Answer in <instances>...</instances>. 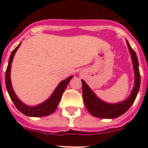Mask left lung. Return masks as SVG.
I'll list each match as a JSON object with an SVG mask.
<instances>
[{"instance_id":"1","label":"left lung","mask_w":148,"mask_h":148,"mask_svg":"<svg viewBox=\"0 0 148 148\" xmlns=\"http://www.w3.org/2000/svg\"><path fill=\"white\" fill-rule=\"evenodd\" d=\"M128 49L131 55V59L133 62L134 69V85L131 95L124 101L117 103H108L101 101V99L96 96L93 90L88 86L84 80L82 81V92L83 99L87 110L90 114L99 118L104 119H113L121 115L124 114L135 101L136 97L139 91L140 84V75L139 71V64L135 51H134L127 40Z\"/></svg>"}]
</instances>
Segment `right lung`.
I'll list each match as a JSON object with an SVG mask.
<instances>
[{"mask_svg": "<svg viewBox=\"0 0 148 148\" xmlns=\"http://www.w3.org/2000/svg\"><path fill=\"white\" fill-rule=\"evenodd\" d=\"M21 44V43H20L19 45L12 51V53L10 56V58H9L8 67L6 70L5 84L9 96L14 103V105L16 106V108H17V110H20L22 114H24L26 116H29V117H45V116L51 114L58 108V103H59L60 98L62 97L63 93L67 88V84L69 83L71 79L73 78V76L69 77L67 79H65L64 81H61L58 84V87L56 88L51 97L45 102H43V103L37 106H34V107H31V106L24 104L22 101H20L19 98L17 97V95H15L14 91L13 90L12 85H11V81H10L11 63L13 61V58L14 57L15 53H16L17 50L18 49V47H20Z\"/></svg>", "mask_w": 148, "mask_h": 148, "instance_id": "1", "label": "right lung"}]
</instances>
